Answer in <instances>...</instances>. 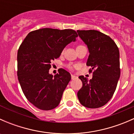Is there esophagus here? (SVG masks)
Instances as JSON below:
<instances>
[{"label": "esophagus", "instance_id": "1", "mask_svg": "<svg viewBox=\"0 0 134 134\" xmlns=\"http://www.w3.org/2000/svg\"><path fill=\"white\" fill-rule=\"evenodd\" d=\"M76 78H77V76H76L75 75H71V79L72 80H75Z\"/></svg>", "mask_w": 134, "mask_h": 134}]
</instances>
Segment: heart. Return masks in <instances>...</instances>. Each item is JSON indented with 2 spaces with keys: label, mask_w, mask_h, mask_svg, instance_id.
<instances>
[{
  "label": "heart",
  "mask_w": 134,
  "mask_h": 134,
  "mask_svg": "<svg viewBox=\"0 0 134 134\" xmlns=\"http://www.w3.org/2000/svg\"><path fill=\"white\" fill-rule=\"evenodd\" d=\"M80 46H83V45H78V47H80ZM67 67L68 69H71V70H72V69H73V66L71 65H67Z\"/></svg>",
  "instance_id": "heart-1"
}]
</instances>
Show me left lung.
<instances>
[{
    "mask_svg": "<svg viewBox=\"0 0 134 134\" xmlns=\"http://www.w3.org/2000/svg\"><path fill=\"white\" fill-rule=\"evenodd\" d=\"M79 37L88 48L86 65L93 72L89 80L80 76L82 87L77 96L82 105L88 108L104 106L111 98L120 78L119 51L114 41L107 35L94 30H77Z\"/></svg>",
    "mask_w": 134,
    "mask_h": 134,
    "instance_id": "obj_1",
    "label": "left lung"
}]
</instances>
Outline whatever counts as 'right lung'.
<instances>
[{
	"mask_svg": "<svg viewBox=\"0 0 134 134\" xmlns=\"http://www.w3.org/2000/svg\"><path fill=\"white\" fill-rule=\"evenodd\" d=\"M78 34L71 29L41 28L30 32L17 52V76L26 98L42 110L57 107L71 76L59 69L49 74L51 62L58 58L63 48L75 41Z\"/></svg>",
	"mask_w": 134,
	"mask_h": 134,
	"instance_id": "right-lung-1",
	"label": "right lung"
}]
</instances>
